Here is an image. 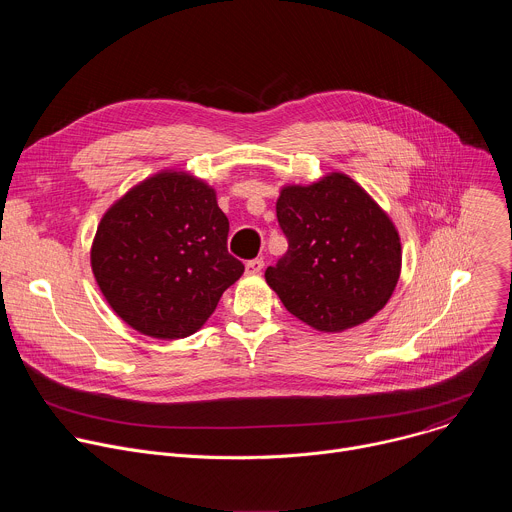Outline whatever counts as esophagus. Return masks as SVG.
<instances>
[{
	"label": "esophagus",
	"mask_w": 512,
	"mask_h": 512,
	"mask_svg": "<svg viewBox=\"0 0 512 512\" xmlns=\"http://www.w3.org/2000/svg\"><path fill=\"white\" fill-rule=\"evenodd\" d=\"M263 259H251V261H247V265H245V269H247V273L249 275H257L261 269H263Z\"/></svg>",
	"instance_id": "obj_1"
}]
</instances>
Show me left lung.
Instances as JSON below:
<instances>
[{
  "label": "left lung",
  "mask_w": 512,
  "mask_h": 512,
  "mask_svg": "<svg viewBox=\"0 0 512 512\" xmlns=\"http://www.w3.org/2000/svg\"><path fill=\"white\" fill-rule=\"evenodd\" d=\"M275 210L289 247L265 281L289 314L342 332L385 308L401 273V239L367 190L330 172L310 186H283Z\"/></svg>",
  "instance_id": "1"
}]
</instances>
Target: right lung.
Returning <instances> with one entry per match:
<instances>
[{
    "label": "right lung",
    "instance_id": "right-lung-1",
    "mask_svg": "<svg viewBox=\"0 0 512 512\" xmlns=\"http://www.w3.org/2000/svg\"><path fill=\"white\" fill-rule=\"evenodd\" d=\"M229 218L204 180L180 170L145 178L103 214L91 267L113 312L133 330L186 338L245 271L227 249Z\"/></svg>",
    "mask_w": 512,
    "mask_h": 512
}]
</instances>
